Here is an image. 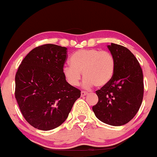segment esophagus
<instances>
[{
	"label": "esophagus",
	"mask_w": 157,
	"mask_h": 157,
	"mask_svg": "<svg viewBox=\"0 0 157 157\" xmlns=\"http://www.w3.org/2000/svg\"><path fill=\"white\" fill-rule=\"evenodd\" d=\"M87 94H88V93L86 92V91H81V96H82V97L86 96V95H87Z\"/></svg>",
	"instance_id": "esophagus-1"
}]
</instances>
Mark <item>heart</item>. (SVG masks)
<instances>
[{"mask_svg":"<svg viewBox=\"0 0 157 157\" xmlns=\"http://www.w3.org/2000/svg\"><path fill=\"white\" fill-rule=\"evenodd\" d=\"M70 63L63 68L65 78L71 86H77L82 73L85 89L94 85L97 87L105 86L111 81L115 70L113 55L109 52L95 48L77 51L71 56Z\"/></svg>","mask_w":157,"mask_h":157,"instance_id":"1","label":"heart"}]
</instances>
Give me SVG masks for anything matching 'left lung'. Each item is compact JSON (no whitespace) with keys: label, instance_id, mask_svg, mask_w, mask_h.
<instances>
[{"label":"left lung","instance_id":"1","mask_svg":"<svg viewBox=\"0 0 157 157\" xmlns=\"http://www.w3.org/2000/svg\"><path fill=\"white\" fill-rule=\"evenodd\" d=\"M108 48L115 60L113 77L96 94L98 102L92 107L104 123L120 126L134 117L143 99V75L137 59L125 46L111 44Z\"/></svg>","mask_w":157,"mask_h":157}]
</instances>
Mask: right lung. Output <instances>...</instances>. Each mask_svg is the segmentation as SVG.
Masks as SVG:
<instances>
[{"label":"right lung","mask_w":157,"mask_h":157,"mask_svg":"<svg viewBox=\"0 0 157 157\" xmlns=\"http://www.w3.org/2000/svg\"><path fill=\"white\" fill-rule=\"evenodd\" d=\"M67 48L45 44L32 49L15 75V98L32 126L49 131L66 120L80 91L66 82L63 68Z\"/></svg>","instance_id":"obj_1"}]
</instances>
